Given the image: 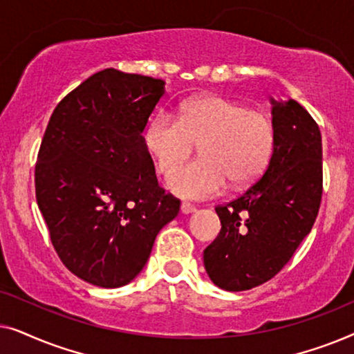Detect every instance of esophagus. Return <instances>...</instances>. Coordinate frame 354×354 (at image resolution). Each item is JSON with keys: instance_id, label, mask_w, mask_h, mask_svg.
<instances>
[{"instance_id": "esophagus-1", "label": "esophagus", "mask_w": 354, "mask_h": 354, "mask_svg": "<svg viewBox=\"0 0 354 354\" xmlns=\"http://www.w3.org/2000/svg\"><path fill=\"white\" fill-rule=\"evenodd\" d=\"M180 209H182L183 214H192V212L196 211V207L193 206V205H190V203H182Z\"/></svg>"}]
</instances>
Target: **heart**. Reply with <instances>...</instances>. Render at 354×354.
Instances as JSON below:
<instances>
[{
	"label": "heart",
	"instance_id": "obj_1",
	"mask_svg": "<svg viewBox=\"0 0 354 354\" xmlns=\"http://www.w3.org/2000/svg\"><path fill=\"white\" fill-rule=\"evenodd\" d=\"M145 143L156 169L169 176L200 145L203 159L169 178V188L185 198H209L230 180L254 182L268 167L275 145L274 124L259 111L222 96H198L182 104L180 115L159 113L148 124Z\"/></svg>",
	"mask_w": 354,
	"mask_h": 354
}]
</instances>
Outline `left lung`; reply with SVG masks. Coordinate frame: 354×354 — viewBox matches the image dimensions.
<instances>
[{"label":"left lung","mask_w":354,"mask_h":354,"mask_svg":"<svg viewBox=\"0 0 354 354\" xmlns=\"http://www.w3.org/2000/svg\"><path fill=\"white\" fill-rule=\"evenodd\" d=\"M275 145L258 182L216 206L222 229L205 250L217 287L243 292L268 282L311 232L322 198V137L295 100H272Z\"/></svg>","instance_id":"left-lung-1"}]
</instances>
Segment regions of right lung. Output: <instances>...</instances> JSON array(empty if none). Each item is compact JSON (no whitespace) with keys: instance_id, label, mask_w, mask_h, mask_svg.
I'll use <instances>...</instances> for the list:
<instances>
[{"instance_id":"obj_1","label":"right lung","mask_w":354,"mask_h":354,"mask_svg":"<svg viewBox=\"0 0 354 354\" xmlns=\"http://www.w3.org/2000/svg\"><path fill=\"white\" fill-rule=\"evenodd\" d=\"M166 82L104 69L59 101L35 164V196L62 264L103 288L143 269L180 211L159 187L143 130Z\"/></svg>"}]
</instances>
